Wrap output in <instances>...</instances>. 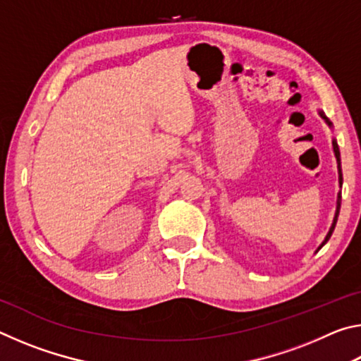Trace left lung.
<instances>
[{"mask_svg":"<svg viewBox=\"0 0 361 361\" xmlns=\"http://www.w3.org/2000/svg\"><path fill=\"white\" fill-rule=\"evenodd\" d=\"M320 116L323 119H325L326 122H328V126H331V122L328 121V118L323 113H320ZM333 148H334V154H336V159H338V169H339V185H342V170H341V154H339V146H338V143H336V140H333ZM339 210H341V192L338 194V207H336V215H334V219H333V224H331V228H329V232L326 234V237H325V240H323V243L320 245V248L325 245V243L329 240V237H331V234H333V231H334V226H336V221H338V215H339ZM319 248V250H320Z\"/></svg>","mask_w":361,"mask_h":361,"instance_id":"obj_1","label":"left lung"}]
</instances>
